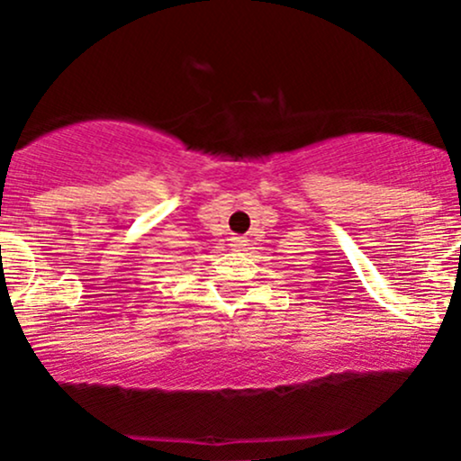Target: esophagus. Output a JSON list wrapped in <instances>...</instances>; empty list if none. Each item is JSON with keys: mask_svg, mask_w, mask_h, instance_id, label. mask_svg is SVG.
Masks as SVG:
<instances>
[{"mask_svg": "<svg viewBox=\"0 0 461 461\" xmlns=\"http://www.w3.org/2000/svg\"><path fill=\"white\" fill-rule=\"evenodd\" d=\"M230 242H231V247H234V249H242V247H245V239H242V236H231L230 239Z\"/></svg>", "mask_w": 461, "mask_h": 461, "instance_id": "1", "label": "esophagus"}]
</instances>
